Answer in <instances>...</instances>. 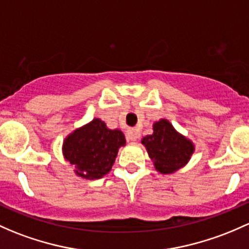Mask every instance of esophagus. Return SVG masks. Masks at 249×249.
<instances>
[{
  "label": "esophagus",
  "instance_id": "obj_1",
  "mask_svg": "<svg viewBox=\"0 0 249 249\" xmlns=\"http://www.w3.org/2000/svg\"><path fill=\"white\" fill-rule=\"evenodd\" d=\"M126 138L130 142H136V141L140 138V135H138V132L136 131L135 129H130L129 131L126 132Z\"/></svg>",
  "mask_w": 249,
  "mask_h": 249
}]
</instances>
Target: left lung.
<instances>
[{"label": "left lung", "mask_w": 249, "mask_h": 249, "mask_svg": "<svg viewBox=\"0 0 249 249\" xmlns=\"http://www.w3.org/2000/svg\"><path fill=\"white\" fill-rule=\"evenodd\" d=\"M154 133L142 138L149 158L155 169L162 174H172L190 161L195 145L185 136L180 135L167 119L154 123Z\"/></svg>", "instance_id": "8db88e82"}]
</instances>
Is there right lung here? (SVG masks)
Here are the masks:
<instances>
[{"mask_svg": "<svg viewBox=\"0 0 249 249\" xmlns=\"http://www.w3.org/2000/svg\"><path fill=\"white\" fill-rule=\"evenodd\" d=\"M125 143L120 130L108 129L103 120L95 118L65 138L63 155L74 164L78 177L100 179L111 171L118 150Z\"/></svg>", "mask_w": 249, "mask_h": 249, "instance_id": "right-lung-1", "label": "right lung"}]
</instances>
